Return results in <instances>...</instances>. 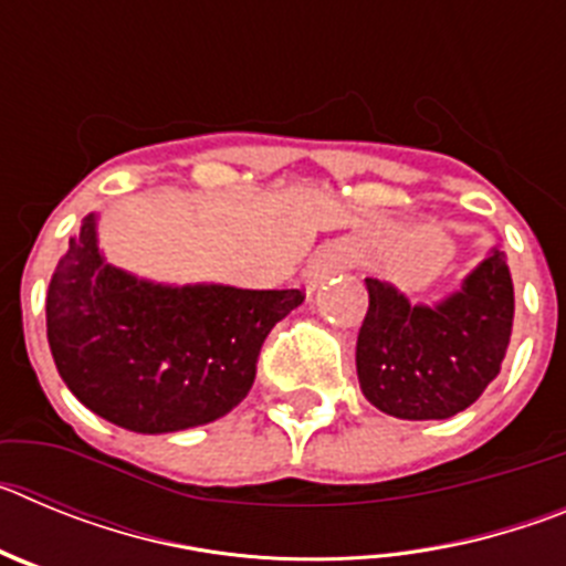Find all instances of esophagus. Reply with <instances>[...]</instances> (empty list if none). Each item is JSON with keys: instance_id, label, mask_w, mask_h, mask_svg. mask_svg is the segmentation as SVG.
<instances>
[{"instance_id": "esophagus-1", "label": "esophagus", "mask_w": 566, "mask_h": 566, "mask_svg": "<svg viewBox=\"0 0 566 566\" xmlns=\"http://www.w3.org/2000/svg\"><path fill=\"white\" fill-rule=\"evenodd\" d=\"M352 266V258L343 252V249H332V252H323L308 263L306 269V286L308 289H317L328 274L334 272H343V269Z\"/></svg>"}]
</instances>
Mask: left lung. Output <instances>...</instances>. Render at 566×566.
Listing matches in <instances>:
<instances>
[{
  "label": "left lung",
  "instance_id": "left-lung-1",
  "mask_svg": "<svg viewBox=\"0 0 566 566\" xmlns=\"http://www.w3.org/2000/svg\"><path fill=\"white\" fill-rule=\"evenodd\" d=\"M368 312L357 337L359 388L397 419H448L499 377L513 334V277L493 252L439 306H411L388 283L365 277Z\"/></svg>",
  "mask_w": 566,
  "mask_h": 566
}]
</instances>
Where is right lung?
<instances>
[{
	"instance_id": "add662e5",
	"label": "right lung",
	"mask_w": 566,
	"mask_h": 566,
	"mask_svg": "<svg viewBox=\"0 0 566 566\" xmlns=\"http://www.w3.org/2000/svg\"><path fill=\"white\" fill-rule=\"evenodd\" d=\"M303 289L153 286L104 263L87 214L48 289V339L90 411L138 433L184 431L247 397L263 339Z\"/></svg>"
}]
</instances>
